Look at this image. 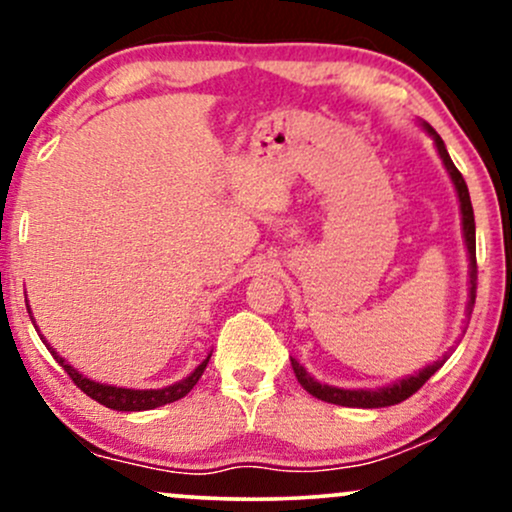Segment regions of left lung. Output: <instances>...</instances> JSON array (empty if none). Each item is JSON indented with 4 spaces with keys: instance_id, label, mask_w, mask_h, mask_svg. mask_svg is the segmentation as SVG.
<instances>
[{
    "instance_id": "8db88e82",
    "label": "left lung",
    "mask_w": 512,
    "mask_h": 512,
    "mask_svg": "<svg viewBox=\"0 0 512 512\" xmlns=\"http://www.w3.org/2000/svg\"><path fill=\"white\" fill-rule=\"evenodd\" d=\"M428 134H431L433 139H436V146H438V154L443 158L445 168H448L452 182H455V190H457V197H460V209H462V228H464V243H467V250H469V284H472V289H469V305H467V315H472V308H474V301H477V233H474V209H472V199H469V190H467V182H464L462 173L455 168V163H452V158L448 154V149H445L443 139L438 137L436 129L428 127ZM445 358H440V361L433 363V366H428L421 370L419 375H411V378H404L399 380L395 385H387V387H380V390H339V387H330V385H322L317 383V380L310 378L308 373H305L301 363L296 361V358H291V366H293V373H296L298 383L303 385L305 392H310V395L322 399V402H330V404H339V407H361V409H378V407H392V404H399L404 402V399H409L414 395L416 390H421L424 383L428 378H431L436 370L443 366Z\"/></svg>"
}]
</instances>
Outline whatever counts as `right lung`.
Masks as SVG:
<instances>
[{"instance_id":"add662e5","label":"right lung","mask_w":512,"mask_h":512,"mask_svg":"<svg viewBox=\"0 0 512 512\" xmlns=\"http://www.w3.org/2000/svg\"><path fill=\"white\" fill-rule=\"evenodd\" d=\"M48 349H50V354L57 358V363L67 370V375L74 380V385L79 387L81 392H86V395L91 399H96L98 404H103V407L115 409V411H146V409L163 407V404H170V402H175V399L185 397L187 392L197 385V380L202 378L204 368H207V363H209V356H207L195 370H192L190 375H187L185 380H180V383H175L170 387H163V390H125V387L93 383V380L84 378L79 370H74L72 366H69L62 356H57V351H52V346H48Z\"/></svg>"}]
</instances>
